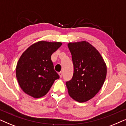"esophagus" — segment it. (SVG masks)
<instances>
[{"label":"esophagus","mask_w":126,"mask_h":126,"mask_svg":"<svg viewBox=\"0 0 126 126\" xmlns=\"http://www.w3.org/2000/svg\"><path fill=\"white\" fill-rule=\"evenodd\" d=\"M58 74L59 75L60 78H62V72H59V73H58Z\"/></svg>","instance_id":"1"}]
</instances>
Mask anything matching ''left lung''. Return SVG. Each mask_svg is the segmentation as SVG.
<instances>
[{
	"label": "left lung",
	"mask_w": 126,
	"mask_h": 126,
	"mask_svg": "<svg viewBox=\"0 0 126 126\" xmlns=\"http://www.w3.org/2000/svg\"><path fill=\"white\" fill-rule=\"evenodd\" d=\"M74 74L66 82L68 94L79 103L88 101L96 95L104 83L107 65L95 47L86 41L69 43Z\"/></svg>",
	"instance_id": "obj_1"
}]
</instances>
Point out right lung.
<instances>
[{"mask_svg":"<svg viewBox=\"0 0 126 126\" xmlns=\"http://www.w3.org/2000/svg\"><path fill=\"white\" fill-rule=\"evenodd\" d=\"M62 45L60 42L40 41L23 52L16 67V77L22 90L34 98L44 96L59 78L51 55Z\"/></svg>","mask_w":126,"mask_h":126,"instance_id":"1","label":"right lung"}]
</instances>
